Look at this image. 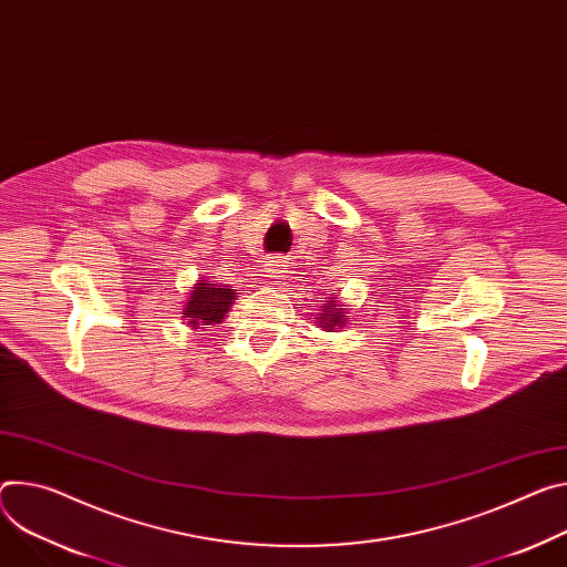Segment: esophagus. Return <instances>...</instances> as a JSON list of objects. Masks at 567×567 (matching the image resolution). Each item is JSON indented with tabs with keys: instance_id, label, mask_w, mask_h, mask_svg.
<instances>
[{
	"instance_id": "esophagus-1",
	"label": "esophagus",
	"mask_w": 567,
	"mask_h": 567,
	"mask_svg": "<svg viewBox=\"0 0 567 567\" xmlns=\"http://www.w3.org/2000/svg\"><path fill=\"white\" fill-rule=\"evenodd\" d=\"M282 262L280 260H276V257H274V260L271 262H267L265 265V274H267V278H271V280H282Z\"/></svg>"
}]
</instances>
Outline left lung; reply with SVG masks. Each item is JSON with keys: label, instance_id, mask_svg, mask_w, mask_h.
I'll return each instance as SVG.
<instances>
[{"label": "left lung", "instance_id": "left-lung-1", "mask_svg": "<svg viewBox=\"0 0 567 567\" xmlns=\"http://www.w3.org/2000/svg\"><path fill=\"white\" fill-rule=\"evenodd\" d=\"M341 310H343V307H341L337 300H332V298H330V300H323L321 312L317 315L321 328H326V330H337V328L346 326Z\"/></svg>", "mask_w": 567, "mask_h": 567}]
</instances>
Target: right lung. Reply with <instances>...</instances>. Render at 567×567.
<instances>
[{
    "label": "right lung",
    "instance_id": "obj_1",
    "mask_svg": "<svg viewBox=\"0 0 567 567\" xmlns=\"http://www.w3.org/2000/svg\"><path fill=\"white\" fill-rule=\"evenodd\" d=\"M233 300H235V289H226L221 285H210V282L198 280V285L189 293V300L183 310V315H185L183 319L192 328L221 323V319L230 310Z\"/></svg>",
    "mask_w": 567,
    "mask_h": 567
}]
</instances>
